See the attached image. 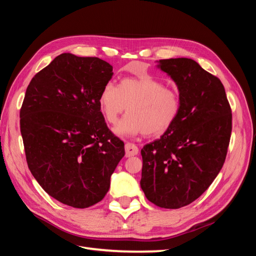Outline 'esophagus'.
<instances>
[{"label":"esophagus","instance_id":"esophagus-1","mask_svg":"<svg viewBox=\"0 0 256 256\" xmlns=\"http://www.w3.org/2000/svg\"><path fill=\"white\" fill-rule=\"evenodd\" d=\"M125 152H126V157H132L138 154V146L132 143H126L125 144Z\"/></svg>","mask_w":256,"mask_h":256}]
</instances>
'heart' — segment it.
<instances>
[{"instance_id":"heart-1","label":"heart","mask_w":256,"mask_h":256,"mask_svg":"<svg viewBox=\"0 0 256 256\" xmlns=\"http://www.w3.org/2000/svg\"><path fill=\"white\" fill-rule=\"evenodd\" d=\"M98 102L109 124L118 122L128 106V114L113 129L120 136H160L173 126L180 112V94L150 76L125 78L118 88L106 84Z\"/></svg>"}]
</instances>
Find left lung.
Masks as SVG:
<instances>
[{
  "label": "left lung",
  "mask_w": 256,
  "mask_h": 256,
  "mask_svg": "<svg viewBox=\"0 0 256 256\" xmlns=\"http://www.w3.org/2000/svg\"><path fill=\"white\" fill-rule=\"evenodd\" d=\"M157 63L177 85L180 112L160 138L142 148L140 184L152 203L176 209L202 196L221 171L232 111L221 81L196 60L178 58Z\"/></svg>",
  "instance_id": "obj_1"
}]
</instances>
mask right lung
<instances>
[{
	"label": "right lung",
	"mask_w": 256,
	"mask_h": 256,
	"mask_svg": "<svg viewBox=\"0 0 256 256\" xmlns=\"http://www.w3.org/2000/svg\"><path fill=\"white\" fill-rule=\"evenodd\" d=\"M113 67L98 58L56 56L34 76L20 110L30 173L48 194L74 208L100 202L125 156L108 128L99 95Z\"/></svg>",
	"instance_id": "obj_1"
}]
</instances>
